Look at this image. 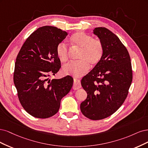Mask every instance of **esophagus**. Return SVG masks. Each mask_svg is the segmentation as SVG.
Returning <instances> with one entry per match:
<instances>
[{
	"label": "esophagus",
	"mask_w": 148,
	"mask_h": 148,
	"mask_svg": "<svg viewBox=\"0 0 148 148\" xmlns=\"http://www.w3.org/2000/svg\"><path fill=\"white\" fill-rule=\"evenodd\" d=\"M80 87H81V84H80V80L77 79H74L73 88L74 90H77V89L80 88Z\"/></svg>",
	"instance_id": "34e87169"
}]
</instances>
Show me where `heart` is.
<instances>
[{
    "label": "heart",
    "mask_w": 148,
    "mask_h": 148,
    "mask_svg": "<svg viewBox=\"0 0 148 148\" xmlns=\"http://www.w3.org/2000/svg\"><path fill=\"white\" fill-rule=\"evenodd\" d=\"M73 44L80 49L79 61L71 62L63 68V73L75 77H80L89 69V64L95 66L99 63L103 56L104 49L101 42L83 32H77L71 37ZM56 55L61 62H66L69 58L67 45L61 42L57 45Z\"/></svg>",
    "instance_id": "heart-1"
}]
</instances>
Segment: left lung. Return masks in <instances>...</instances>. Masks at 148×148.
Here are the masks:
<instances>
[{"label":"left lung","instance_id":"left-lung-1","mask_svg":"<svg viewBox=\"0 0 148 148\" xmlns=\"http://www.w3.org/2000/svg\"><path fill=\"white\" fill-rule=\"evenodd\" d=\"M93 34L103 45L102 58L81 80L87 93L80 111L92 120L111 116L125 100L132 82L130 57L119 37L106 27L95 28Z\"/></svg>","mask_w":148,"mask_h":148}]
</instances>
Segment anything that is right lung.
I'll use <instances>...</instances> for the list:
<instances>
[{
  "instance_id": "obj_1",
  "label": "right lung",
  "mask_w": 148,
  "mask_h": 148,
  "mask_svg": "<svg viewBox=\"0 0 148 148\" xmlns=\"http://www.w3.org/2000/svg\"><path fill=\"white\" fill-rule=\"evenodd\" d=\"M68 33L54 26H42L28 37L17 55L13 82L25 110L33 117L49 118L58 112L61 99L73 85L69 75L49 79L61 68L56 47Z\"/></svg>"
}]
</instances>
